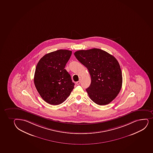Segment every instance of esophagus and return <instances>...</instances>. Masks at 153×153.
Returning a JSON list of instances; mask_svg holds the SVG:
<instances>
[{"instance_id": "esophagus-1", "label": "esophagus", "mask_w": 153, "mask_h": 153, "mask_svg": "<svg viewBox=\"0 0 153 153\" xmlns=\"http://www.w3.org/2000/svg\"><path fill=\"white\" fill-rule=\"evenodd\" d=\"M80 80H79L78 81H77V82H76V84H77V85H79L80 83Z\"/></svg>"}]
</instances>
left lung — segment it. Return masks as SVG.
<instances>
[{
	"instance_id": "left-lung-1",
	"label": "left lung",
	"mask_w": 153,
	"mask_h": 153,
	"mask_svg": "<svg viewBox=\"0 0 153 153\" xmlns=\"http://www.w3.org/2000/svg\"><path fill=\"white\" fill-rule=\"evenodd\" d=\"M74 55L85 66L91 82L86 91L91 100L99 105L110 103L121 89L122 75L116 59L102 49L80 50Z\"/></svg>"
}]
</instances>
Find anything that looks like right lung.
Returning a JSON list of instances; mask_svg holds the SVG:
<instances>
[{
	"label": "right lung",
	"instance_id": "right-lung-1",
	"mask_svg": "<svg viewBox=\"0 0 153 153\" xmlns=\"http://www.w3.org/2000/svg\"><path fill=\"white\" fill-rule=\"evenodd\" d=\"M72 51L59 49L46 54L36 66L34 82L45 102L58 105L65 102L74 89L71 76L65 67Z\"/></svg>",
	"mask_w": 153,
	"mask_h": 153
}]
</instances>
